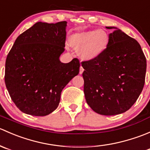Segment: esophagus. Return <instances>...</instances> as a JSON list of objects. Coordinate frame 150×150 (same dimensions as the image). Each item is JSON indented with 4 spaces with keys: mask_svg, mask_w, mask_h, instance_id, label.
<instances>
[{
    "mask_svg": "<svg viewBox=\"0 0 150 150\" xmlns=\"http://www.w3.org/2000/svg\"><path fill=\"white\" fill-rule=\"evenodd\" d=\"M83 70H84V69L83 68V67L81 65V67H80V74H81V75L83 73Z\"/></svg>",
    "mask_w": 150,
    "mask_h": 150,
    "instance_id": "esophagus-1",
    "label": "esophagus"
}]
</instances>
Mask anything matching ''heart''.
<instances>
[{
	"label": "heart",
	"instance_id": "obj_1",
	"mask_svg": "<svg viewBox=\"0 0 150 150\" xmlns=\"http://www.w3.org/2000/svg\"><path fill=\"white\" fill-rule=\"evenodd\" d=\"M109 37L105 31L92 30L72 35L69 38L71 46L79 48V56L83 59L91 61L96 59L106 50Z\"/></svg>",
	"mask_w": 150,
	"mask_h": 150
}]
</instances>
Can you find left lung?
<instances>
[{
	"instance_id": "1",
	"label": "left lung",
	"mask_w": 150,
	"mask_h": 150,
	"mask_svg": "<svg viewBox=\"0 0 150 150\" xmlns=\"http://www.w3.org/2000/svg\"><path fill=\"white\" fill-rule=\"evenodd\" d=\"M109 35L108 46L96 59L82 62L87 104L98 114L115 115L137 102L145 82L146 61L139 43L120 29Z\"/></svg>"
}]
</instances>
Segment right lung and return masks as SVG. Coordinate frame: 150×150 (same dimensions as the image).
I'll return each mask as SVG.
<instances>
[{
  "mask_svg": "<svg viewBox=\"0 0 150 150\" xmlns=\"http://www.w3.org/2000/svg\"><path fill=\"white\" fill-rule=\"evenodd\" d=\"M67 22H36L18 36L6 60L5 83L13 103L24 113L46 116L58 107L62 91L78 75L80 62H60Z\"/></svg>",
  "mask_w": 150,
  "mask_h": 150,
  "instance_id": "1",
  "label": "right lung"
}]
</instances>
